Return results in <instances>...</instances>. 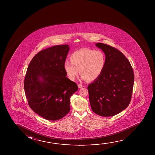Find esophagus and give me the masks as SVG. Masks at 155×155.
Wrapping results in <instances>:
<instances>
[{
	"label": "esophagus",
	"mask_w": 155,
	"mask_h": 155,
	"mask_svg": "<svg viewBox=\"0 0 155 155\" xmlns=\"http://www.w3.org/2000/svg\"><path fill=\"white\" fill-rule=\"evenodd\" d=\"M78 86L79 88H81L84 87V86H83V85H81V84H78Z\"/></svg>",
	"instance_id": "obj_1"
}]
</instances>
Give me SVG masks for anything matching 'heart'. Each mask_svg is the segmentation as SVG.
Masks as SVG:
<instances>
[{"label":"heart","mask_w":155,"mask_h":155,"mask_svg":"<svg viewBox=\"0 0 155 155\" xmlns=\"http://www.w3.org/2000/svg\"><path fill=\"white\" fill-rule=\"evenodd\" d=\"M70 58L71 62H64V69L71 81H74L79 71L84 80L95 81L106 64V56L100 50L83 48L74 51Z\"/></svg>","instance_id":"heart-1"}]
</instances>
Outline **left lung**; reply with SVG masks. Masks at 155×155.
<instances>
[{
  "mask_svg": "<svg viewBox=\"0 0 155 155\" xmlns=\"http://www.w3.org/2000/svg\"><path fill=\"white\" fill-rule=\"evenodd\" d=\"M106 56V64L98 78L87 87L91 110L102 117H112L127 108L131 100L134 72L129 61L119 50L98 43Z\"/></svg>",
  "mask_w": 155,
  "mask_h": 155,
  "instance_id": "obj_1",
  "label": "left lung"
}]
</instances>
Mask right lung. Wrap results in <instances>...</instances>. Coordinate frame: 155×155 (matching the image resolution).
I'll list each match as a JSON object with an SVG mask.
<instances>
[{"instance_id":"1","label":"right lung","mask_w":155,"mask_h":155,"mask_svg":"<svg viewBox=\"0 0 155 155\" xmlns=\"http://www.w3.org/2000/svg\"><path fill=\"white\" fill-rule=\"evenodd\" d=\"M69 50L65 45L40 51L26 73L24 86L30 108L48 120L66 116L70 110V97L78 90L76 83L66 77L64 69Z\"/></svg>"}]
</instances>
